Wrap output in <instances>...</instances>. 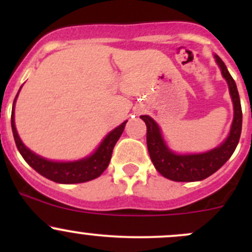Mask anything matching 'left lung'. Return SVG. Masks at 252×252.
Returning a JSON list of instances; mask_svg holds the SVG:
<instances>
[{
    "label": "left lung",
    "instance_id": "obj_1",
    "mask_svg": "<svg viewBox=\"0 0 252 252\" xmlns=\"http://www.w3.org/2000/svg\"><path fill=\"white\" fill-rule=\"evenodd\" d=\"M216 62L222 70L223 78L227 80L229 93L234 106V118L228 138L222 145L204 154L178 155L168 149L162 138L161 130L156 122L149 116H140L147 128L146 142L150 157L155 168L167 179L174 182H199L217 172L235 151L236 145L241 134L243 112H241L240 98L234 79L228 72L224 62L215 55Z\"/></svg>",
    "mask_w": 252,
    "mask_h": 252
}]
</instances>
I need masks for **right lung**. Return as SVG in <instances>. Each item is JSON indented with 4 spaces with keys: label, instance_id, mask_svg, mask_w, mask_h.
Here are the masks:
<instances>
[{
    "label": "right lung",
    "instance_id": "right-lung-1",
    "mask_svg": "<svg viewBox=\"0 0 252 252\" xmlns=\"http://www.w3.org/2000/svg\"><path fill=\"white\" fill-rule=\"evenodd\" d=\"M18 96V94H17ZM17 96L14 98L13 108H12V116H11V124H12V131H13L14 141H16L18 151L23 156L28 164L32 168H34L37 173L44 175L47 179L52 180V182L61 183V184H75V183H85L89 180H93L95 178L100 177L101 174L105 172L110 164L112 151L121 138L122 133L124 130L126 121L123 122L119 126L111 131L103 141L101 142L100 146L97 147L95 152L91 156L86 157V158L79 159L74 162H53L48 161L46 158H42L39 155L34 154L30 151L22 140H20L19 135L17 133L16 124H14V103H16Z\"/></svg>",
    "mask_w": 252,
    "mask_h": 252
}]
</instances>
